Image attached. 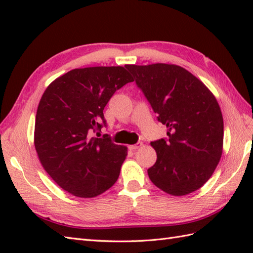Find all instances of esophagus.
Segmentation results:
<instances>
[{
  "label": "esophagus",
  "instance_id": "esophagus-1",
  "mask_svg": "<svg viewBox=\"0 0 253 253\" xmlns=\"http://www.w3.org/2000/svg\"><path fill=\"white\" fill-rule=\"evenodd\" d=\"M142 146V142H138V143H136V144H131V146H129V149L130 150H137V149H139Z\"/></svg>",
  "mask_w": 253,
  "mask_h": 253
}]
</instances>
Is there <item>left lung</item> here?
I'll return each mask as SVG.
<instances>
[{
	"label": "left lung",
	"instance_id": "8db88e82",
	"mask_svg": "<svg viewBox=\"0 0 253 253\" xmlns=\"http://www.w3.org/2000/svg\"><path fill=\"white\" fill-rule=\"evenodd\" d=\"M168 128L151 142L157 162L149 178L171 196H186L210 179L223 152L224 123L217 100L200 79L175 64L126 65Z\"/></svg>",
	"mask_w": 253,
	"mask_h": 253
}]
</instances>
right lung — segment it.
Masks as SVG:
<instances>
[{
    "instance_id": "add662e5",
    "label": "right lung",
    "mask_w": 253,
    "mask_h": 253,
    "mask_svg": "<svg viewBox=\"0 0 253 253\" xmlns=\"http://www.w3.org/2000/svg\"><path fill=\"white\" fill-rule=\"evenodd\" d=\"M131 82L125 67L94 66L73 69L47 85L34 142L41 165L63 190L94 198L118 179L127 147L91 135L105 125L103 110L112 95Z\"/></svg>"
}]
</instances>
